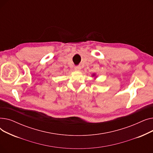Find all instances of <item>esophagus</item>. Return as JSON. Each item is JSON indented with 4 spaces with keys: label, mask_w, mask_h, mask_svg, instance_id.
<instances>
[{
    "label": "esophagus",
    "mask_w": 153,
    "mask_h": 153,
    "mask_svg": "<svg viewBox=\"0 0 153 153\" xmlns=\"http://www.w3.org/2000/svg\"><path fill=\"white\" fill-rule=\"evenodd\" d=\"M74 69H75V70H76V71H79L80 69H81V66H75Z\"/></svg>",
    "instance_id": "34e87169"
}]
</instances>
